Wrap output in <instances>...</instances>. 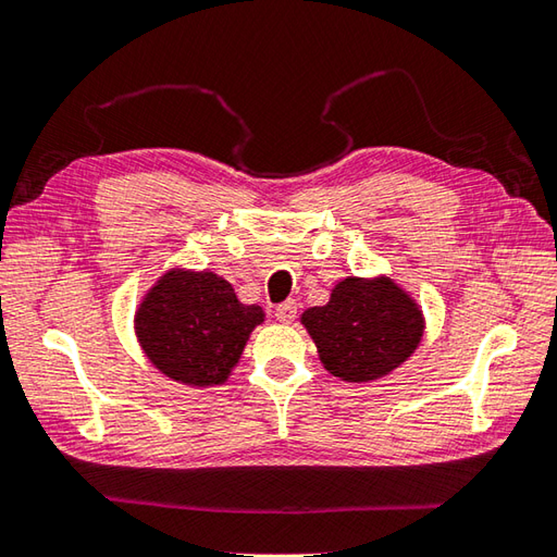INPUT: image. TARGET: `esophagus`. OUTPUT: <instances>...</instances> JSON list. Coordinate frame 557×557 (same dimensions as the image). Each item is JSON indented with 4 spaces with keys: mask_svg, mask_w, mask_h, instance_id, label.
Listing matches in <instances>:
<instances>
[{
    "mask_svg": "<svg viewBox=\"0 0 557 557\" xmlns=\"http://www.w3.org/2000/svg\"><path fill=\"white\" fill-rule=\"evenodd\" d=\"M297 309H299L297 301L289 299V301H285V304H280V306H277V309H275V318H277L280 323H292L294 318H297Z\"/></svg>",
    "mask_w": 557,
    "mask_h": 557,
    "instance_id": "34e87169",
    "label": "esophagus"
}]
</instances>
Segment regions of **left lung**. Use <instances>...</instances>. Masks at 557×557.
I'll list each match as a JSON object with an SVG mask.
<instances>
[{
  "label": "left lung",
  "mask_w": 557,
  "mask_h": 557,
  "mask_svg": "<svg viewBox=\"0 0 557 557\" xmlns=\"http://www.w3.org/2000/svg\"><path fill=\"white\" fill-rule=\"evenodd\" d=\"M323 369L347 383H373L405 363L421 345L425 318L393 277H345L325 306L301 313Z\"/></svg>",
  "instance_id": "obj_1"
}]
</instances>
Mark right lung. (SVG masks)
<instances>
[{"label": "right lung", "instance_id": "obj_1", "mask_svg": "<svg viewBox=\"0 0 557 557\" xmlns=\"http://www.w3.org/2000/svg\"><path fill=\"white\" fill-rule=\"evenodd\" d=\"M265 321L210 270H164L134 313L140 349L156 369L188 387H218L239 363L253 327Z\"/></svg>", "mask_w": 557, "mask_h": 557}]
</instances>
